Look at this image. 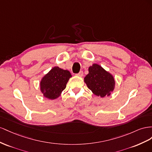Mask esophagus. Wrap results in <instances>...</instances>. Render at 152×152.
I'll return each instance as SVG.
<instances>
[{"mask_svg": "<svg viewBox=\"0 0 152 152\" xmlns=\"http://www.w3.org/2000/svg\"><path fill=\"white\" fill-rule=\"evenodd\" d=\"M83 72L82 71H81L79 73L76 74V76H80V77H82V76H83Z\"/></svg>", "mask_w": 152, "mask_h": 152, "instance_id": "34e87169", "label": "esophagus"}]
</instances>
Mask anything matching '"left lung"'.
Wrapping results in <instances>:
<instances>
[{
  "label": "left lung",
  "instance_id": "1",
  "mask_svg": "<svg viewBox=\"0 0 152 152\" xmlns=\"http://www.w3.org/2000/svg\"><path fill=\"white\" fill-rule=\"evenodd\" d=\"M84 81L94 94L102 98L110 96L115 86L114 76L97 64L88 67V74Z\"/></svg>",
  "mask_w": 152,
  "mask_h": 152
}]
</instances>
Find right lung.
<instances>
[{"label": "right lung", "instance_id": "1", "mask_svg": "<svg viewBox=\"0 0 152 152\" xmlns=\"http://www.w3.org/2000/svg\"><path fill=\"white\" fill-rule=\"evenodd\" d=\"M71 74L67 70H64L55 66L42 77L40 81V90L45 98L51 100L57 99L66 88V85Z\"/></svg>", "mask_w": 152, "mask_h": 152}]
</instances>
